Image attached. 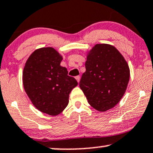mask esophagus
Here are the masks:
<instances>
[{"mask_svg": "<svg viewBox=\"0 0 153 153\" xmlns=\"http://www.w3.org/2000/svg\"><path fill=\"white\" fill-rule=\"evenodd\" d=\"M75 79H76L78 82H80V76H76V77H75Z\"/></svg>", "mask_w": 153, "mask_h": 153, "instance_id": "34e87169", "label": "esophagus"}]
</instances>
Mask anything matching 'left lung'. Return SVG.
Instances as JSON below:
<instances>
[{"instance_id":"8db88e82","label":"left lung","mask_w":153,"mask_h":153,"mask_svg":"<svg viewBox=\"0 0 153 153\" xmlns=\"http://www.w3.org/2000/svg\"><path fill=\"white\" fill-rule=\"evenodd\" d=\"M85 69L79 85L88 103L101 112L116 105L130 79L129 66L120 53L111 45L96 44L88 53Z\"/></svg>"}]
</instances>
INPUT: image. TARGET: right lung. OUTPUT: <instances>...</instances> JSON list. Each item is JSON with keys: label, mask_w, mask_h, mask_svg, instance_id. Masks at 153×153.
<instances>
[{"label": "right lung", "mask_w": 153, "mask_h": 153, "mask_svg": "<svg viewBox=\"0 0 153 153\" xmlns=\"http://www.w3.org/2000/svg\"><path fill=\"white\" fill-rule=\"evenodd\" d=\"M62 56L51 47L36 50L25 62L23 83L25 93L38 110L57 115L67 107L69 94L78 85L60 65Z\"/></svg>", "instance_id": "right-lung-1"}]
</instances>
